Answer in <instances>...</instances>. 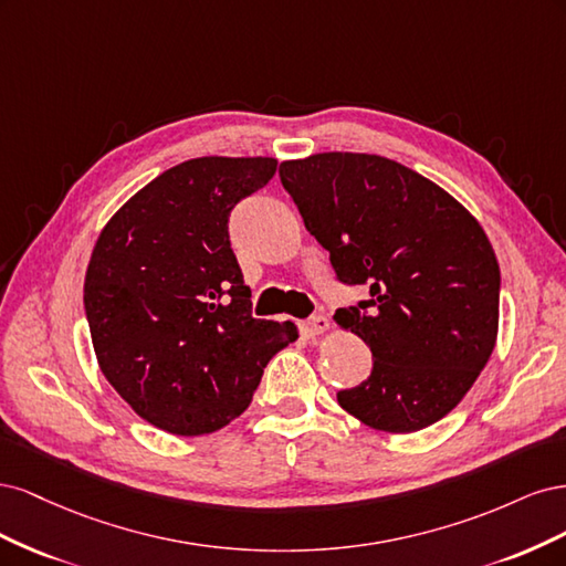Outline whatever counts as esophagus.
Here are the masks:
<instances>
[{
    "label": "esophagus",
    "instance_id": "obj_1",
    "mask_svg": "<svg viewBox=\"0 0 566 566\" xmlns=\"http://www.w3.org/2000/svg\"><path fill=\"white\" fill-rule=\"evenodd\" d=\"M300 331L306 335V337H316V335H323L331 331V321L325 316H312L310 321L300 323Z\"/></svg>",
    "mask_w": 566,
    "mask_h": 566
}]
</instances>
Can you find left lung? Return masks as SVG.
Masks as SVG:
<instances>
[{
    "mask_svg": "<svg viewBox=\"0 0 566 566\" xmlns=\"http://www.w3.org/2000/svg\"><path fill=\"white\" fill-rule=\"evenodd\" d=\"M304 227L342 283L368 302L335 312L361 337L373 370L337 391L373 430H424L462 401L499 337L501 269L479 221L434 181L368 153L281 163Z\"/></svg>",
    "mask_w": 566,
    "mask_h": 566,
    "instance_id": "1",
    "label": "left lung"
}]
</instances>
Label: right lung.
<instances>
[{"mask_svg": "<svg viewBox=\"0 0 566 566\" xmlns=\"http://www.w3.org/2000/svg\"><path fill=\"white\" fill-rule=\"evenodd\" d=\"M276 158H193L167 169L98 233L84 276L96 361L158 430L200 437L252 401L295 323L254 318L229 241L238 200L276 175Z\"/></svg>", "mask_w": 566, "mask_h": 566, "instance_id": "add662e5", "label": "right lung"}]
</instances>
